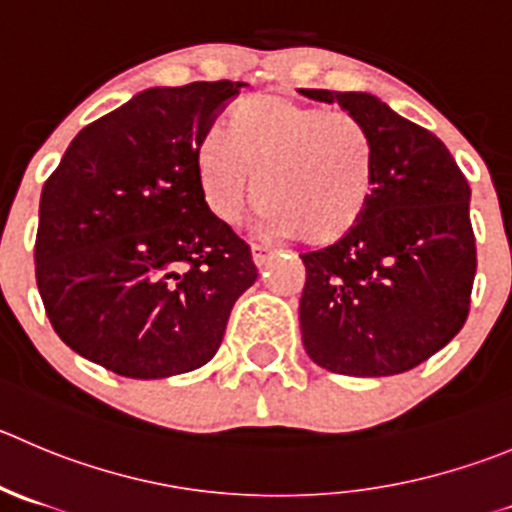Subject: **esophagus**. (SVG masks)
I'll return each instance as SVG.
<instances>
[{
    "label": "esophagus",
    "mask_w": 512,
    "mask_h": 512,
    "mask_svg": "<svg viewBox=\"0 0 512 512\" xmlns=\"http://www.w3.org/2000/svg\"><path fill=\"white\" fill-rule=\"evenodd\" d=\"M251 253H253V264L259 266V269H264V266L271 261V256H274V251L266 246H261V243H253Z\"/></svg>",
    "instance_id": "34e87169"
}]
</instances>
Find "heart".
Returning <instances> with one entry per match:
<instances>
[{
  "label": "heart",
  "mask_w": 512,
  "mask_h": 512,
  "mask_svg": "<svg viewBox=\"0 0 512 512\" xmlns=\"http://www.w3.org/2000/svg\"><path fill=\"white\" fill-rule=\"evenodd\" d=\"M271 236L329 246L359 226L374 193L367 128L344 110L259 92L228 110L196 148V183L221 223L241 221L251 196Z\"/></svg>",
  "instance_id": "b5f03b06"
}]
</instances>
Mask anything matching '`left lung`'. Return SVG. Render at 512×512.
Masks as SVG:
<instances>
[{"instance_id": "1", "label": "left lung", "mask_w": 512, "mask_h": 512, "mask_svg": "<svg viewBox=\"0 0 512 512\" xmlns=\"http://www.w3.org/2000/svg\"><path fill=\"white\" fill-rule=\"evenodd\" d=\"M367 128L374 193L349 236L301 253V339L319 367L392 377L462 329L475 281L470 186L437 135L367 92L301 90Z\"/></svg>"}]
</instances>
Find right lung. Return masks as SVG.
I'll return each mask as SVG.
<instances>
[{
	"mask_svg": "<svg viewBox=\"0 0 512 512\" xmlns=\"http://www.w3.org/2000/svg\"><path fill=\"white\" fill-rule=\"evenodd\" d=\"M243 82L150 87L77 133L45 180L34 274L80 357L133 379L211 362L259 271L211 216L196 148Z\"/></svg>",
	"mask_w": 512,
	"mask_h": 512,
	"instance_id": "right-lung-1",
	"label": "right lung"
}]
</instances>
